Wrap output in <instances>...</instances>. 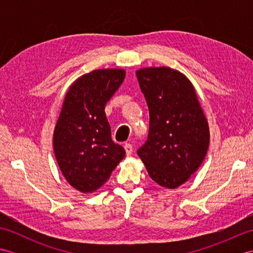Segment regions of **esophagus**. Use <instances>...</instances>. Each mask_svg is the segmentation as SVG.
<instances>
[{"label": "esophagus", "instance_id": "obj_1", "mask_svg": "<svg viewBox=\"0 0 253 253\" xmlns=\"http://www.w3.org/2000/svg\"><path fill=\"white\" fill-rule=\"evenodd\" d=\"M124 149H125L126 155H130L132 153V146L130 143H125L124 144Z\"/></svg>", "mask_w": 253, "mask_h": 253}]
</instances>
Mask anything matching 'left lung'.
I'll return each mask as SVG.
<instances>
[{"instance_id": "1", "label": "left lung", "mask_w": 253, "mask_h": 253, "mask_svg": "<svg viewBox=\"0 0 253 253\" xmlns=\"http://www.w3.org/2000/svg\"><path fill=\"white\" fill-rule=\"evenodd\" d=\"M150 114L148 140L138 150L158 185L181 186L200 168L210 144V129L196 89L184 74L170 67L136 72Z\"/></svg>"}]
</instances>
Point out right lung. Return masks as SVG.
I'll return each mask as SVG.
<instances>
[{
  "instance_id": "1",
  "label": "right lung",
  "mask_w": 253,
  "mask_h": 253,
  "mask_svg": "<svg viewBox=\"0 0 253 253\" xmlns=\"http://www.w3.org/2000/svg\"><path fill=\"white\" fill-rule=\"evenodd\" d=\"M125 76V69H94L75 80L64 98L53 149L63 176L80 192L103 186L125 157L124 148L112 140L104 112Z\"/></svg>"
}]
</instances>
